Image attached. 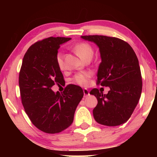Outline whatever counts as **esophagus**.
<instances>
[{
  "mask_svg": "<svg viewBox=\"0 0 157 157\" xmlns=\"http://www.w3.org/2000/svg\"><path fill=\"white\" fill-rule=\"evenodd\" d=\"M83 92H84V97H87V96H88L90 95V93H89L88 90H87V89H84V90H83Z\"/></svg>",
  "mask_w": 157,
  "mask_h": 157,
  "instance_id": "esophagus-1",
  "label": "esophagus"
}]
</instances>
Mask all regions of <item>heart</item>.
<instances>
[{
	"mask_svg": "<svg viewBox=\"0 0 157 157\" xmlns=\"http://www.w3.org/2000/svg\"><path fill=\"white\" fill-rule=\"evenodd\" d=\"M73 50L75 53L82 60L87 59L90 56H93L94 50L92 46L87 42H79L73 46ZM56 62L59 69L64 67V61H63V54L61 52H58L56 55ZM91 76V73L90 72H81L77 73L73 77V81L77 84L81 86H86L88 84L89 78Z\"/></svg>",
	"mask_w": 157,
	"mask_h": 157,
	"instance_id": "b5f03b06",
	"label": "heart"
}]
</instances>
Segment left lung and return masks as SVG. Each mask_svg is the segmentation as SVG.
I'll return each instance as SVG.
<instances>
[{"label":"left lung","mask_w":157,"mask_h":157,"mask_svg":"<svg viewBox=\"0 0 157 157\" xmlns=\"http://www.w3.org/2000/svg\"><path fill=\"white\" fill-rule=\"evenodd\" d=\"M99 47L102 61L99 65L96 84L109 86L107 94L94 88L98 104L93 109L96 122L107 126L119 125L131 117L140 98L142 80L138 59L128 42L115 37L82 36Z\"/></svg>","instance_id":"obj_1"}]
</instances>
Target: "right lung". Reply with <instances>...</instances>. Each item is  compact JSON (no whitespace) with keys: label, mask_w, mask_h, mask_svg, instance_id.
Segmentation results:
<instances>
[{"label":"right lung","mask_w":157,"mask_h":157,"mask_svg":"<svg viewBox=\"0 0 157 157\" xmlns=\"http://www.w3.org/2000/svg\"><path fill=\"white\" fill-rule=\"evenodd\" d=\"M71 38L49 37L29 47L23 56L19 85L26 114L38 129L56 134L71 125L75 109L84 96L78 86L69 84L55 93L51 87L64 78L56 62L60 45Z\"/></svg>","instance_id":"right-lung-1"}]
</instances>
